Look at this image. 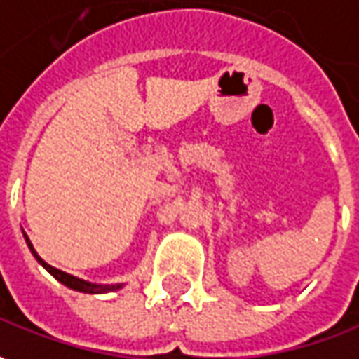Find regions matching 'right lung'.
Returning a JSON list of instances; mask_svg holds the SVG:
<instances>
[{"label":"right lung","mask_w":359,"mask_h":359,"mask_svg":"<svg viewBox=\"0 0 359 359\" xmlns=\"http://www.w3.org/2000/svg\"><path fill=\"white\" fill-rule=\"evenodd\" d=\"M25 242H27V246H29V250L33 252L34 259L43 266L50 276H54V278L58 279L60 283H64L66 287L74 289V291H81V293H109V291H117V289L123 287V283H117V285H97V283H91V281H86V279H80L76 278V276H70V273H66V271H62V269H56L52 268L50 264H46L39 254H36V250L33 248V244H31V241H29V236L25 234Z\"/></svg>","instance_id":"obj_1"}]
</instances>
